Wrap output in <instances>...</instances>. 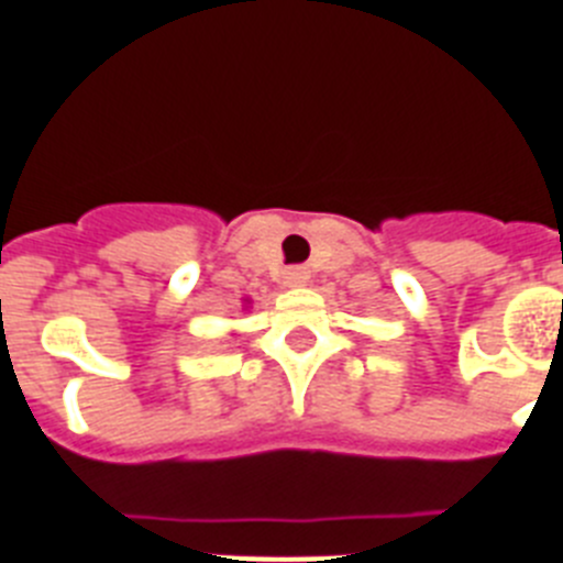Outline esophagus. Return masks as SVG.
<instances>
[{"label":"esophagus","instance_id":"34e87169","mask_svg":"<svg viewBox=\"0 0 563 563\" xmlns=\"http://www.w3.org/2000/svg\"><path fill=\"white\" fill-rule=\"evenodd\" d=\"M307 282H310V271H307V267H287L285 271L287 287H305Z\"/></svg>","mask_w":563,"mask_h":563}]
</instances>
